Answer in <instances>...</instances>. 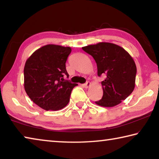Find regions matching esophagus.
I'll use <instances>...</instances> for the list:
<instances>
[{
  "mask_svg": "<svg viewBox=\"0 0 159 159\" xmlns=\"http://www.w3.org/2000/svg\"><path fill=\"white\" fill-rule=\"evenodd\" d=\"M90 85H91V83H90V82H88H88H86V83H85V84H83V87L85 88H89Z\"/></svg>",
  "mask_w": 159,
  "mask_h": 159,
  "instance_id": "1",
  "label": "esophagus"
}]
</instances>
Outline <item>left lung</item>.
Listing matches in <instances>:
<instances>
[{
    "mask_svg": "<svg viewBox=\"0 0 159 159\" xmlns=\"http://www.w3.org/2000/svg\"><path fill=\"white\" fill-rule=\"evenodd\" d=\"M95 60L98 75H105L102 81L103 96L96 104L112 107L119 104L133 93L135 85L137 68L127 51L111 43L102 42L83 47Z\"/></svg>",
    "mask_w": 159,
    "mask_h": 159,
    "instance_id": "1",
    "label": "left lung"
}]
</instances>
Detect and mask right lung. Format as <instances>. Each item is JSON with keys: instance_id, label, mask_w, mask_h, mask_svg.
<instances>
[{"instance_id": "add662e5", "label": "right lung", "mask_w": 159, "mask_h": 159, "mask_svg": "<svg viewBox=\"0 0 159 159\" xmlns=\"http://www.w3.org/2000/svg\"><path fill=\"white\" fill-rule=\"evenodd\" d=\"M70 47L46 45L36 50L26 61L24 69L25 89L38 106L46 111H57L68 104L76 83L64 80Z\"/></svg>"}]
</instances>
